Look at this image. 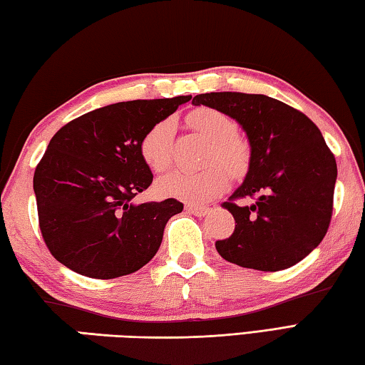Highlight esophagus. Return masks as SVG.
Masks as SVG:
<instances>
[{
    "instance_id": "esophagus-1",
    "label": "esophagus",
    "mask_w": 365,
    "mask_h": 365,
    "mask_svg": "<svg viewBox=\"0 0 365 365\" xmlns=\"http://www.w3.org/2000/svg\"><path fill=\"white\" fill-rule=\"evenodd\" d=\"M185 211L192 212V215H195V216H200V217L210 212L208 208H203V206H195V205H187L185 206Z\"/></svg>"
}]
</instances>
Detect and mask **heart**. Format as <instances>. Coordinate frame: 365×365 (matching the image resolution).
<instances>
[{
  "label": "heart",
  "instance_id": "1",
  "mask_svg": "<svg viewBox=\"0 0 365 365\" xmlns=\"http://www.w3.org/2000/svg\"><path fill=\"white\" fill-rule=\"evenodd\" d=\"M192 128L211 141V149L205 159L206 168L198 173L175 171L157 182V189L167 197L203 205L211 202L229 185V175L242 176L250 167L251 149L238 135L237 120L221 109L200 106L187 115ZM175 122L165 119L146 130L140 140V155L148 167L162 173L173 162Z\"/></svg>",
  "mask_w": 365,
  "mask_h": 365
}]
</instances>
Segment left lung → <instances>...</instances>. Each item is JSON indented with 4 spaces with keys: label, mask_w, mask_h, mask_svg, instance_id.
I'll list each match as a JSON object with an SVG mask.
<instances>
[{
    "label": "left lung",
    "mask_w": 365,
    "mask_h": 365,
    "mask_svg": "<svg viewBox=\"0 0 365 365\" xmlns=\"http://www.w3.org/2000/svg\"><path fill=\"white\" fill-rule=\"evenodd\" d=\"M192 103L232 115L251 144L245 181L222 203L235 230L216 242L217 252L262 272L300 262L322 242L334 210L336 162L319 128L299 109L267 95L211 92Z\"/></svg>",
    "instance_id": "obj_1"
}]
</instances>
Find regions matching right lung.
I'll list each match as a JSON object with an SVG mask.
<instances>
[{"mask_svg": "<svg viewBox=\"0 0 365 365\" xmlns=\"http://www.w3.org/2000/svg\"><path fill=\"white\" fill-rule=\"evenodd\" d=\"M192 97L114 103L61 127L33 176L41 235L70 270L113 279L155 256L163 229L184 205L135 203L153 184L140 140Z\"/></svg>", "mask_w": 365, "mask_h": 365, "instance_id": "add662e5", "label": "right lung"}]
</instances>
